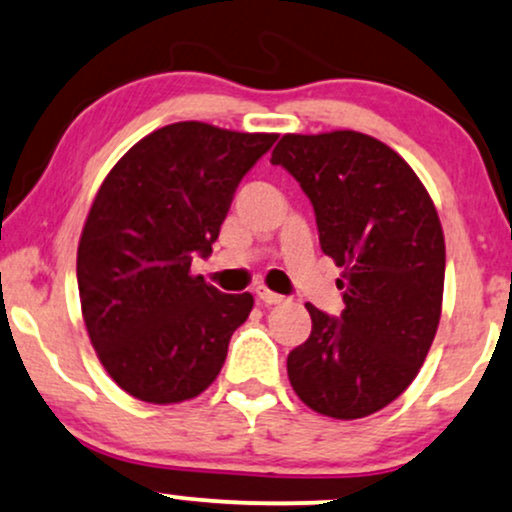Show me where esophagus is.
I'll return each instance as SVG.
<instances>
[{"label": "esophagus", "mask_w": 512, "mask_h": 512, "mask_svg": "<svg viewBox=\"0 0 512 512\" xmlns=\"http://www.w3.org/2000/svg\"><path fill=\"white\" fill-rule=\"evenodd\" d=\"M255 295H257V300H260V303H264V305H279V303H283V295L269 291L267 286H257L255 288Z\"/></svg>", "instance_id": "34e87169"}]
</instances>
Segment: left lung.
<instances>
[{
  "label": "left lung",
  "mask_w": 512,
  "mask_h": 512,
  "mask_svg": "<svg viewBox=\"0 0 512 512\" xmlns=\"http://www.w3.org/2000/svg\"><path fill=\"white\" fill-rule=\"evenodd\" d=\"M272 164L310 197L346 303L338 317L305 305L312 331L288 353V379L315 412L367 417L408 389L432 348L446 274L439 214L408 162L365 133H288Z\"/></svg>",
  "instance_id": "1"
}]
</instances>
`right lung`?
I'll return each instance as SVG.
<instances>
[{
    "label": "right lung",
    "instance_id": "1",
    "mask_svg": "<svg viewBox=\"0 0 512 512\" xmlns=\"http://www.w3.org/2000/svg\"><path fill=\"white\" fill-rule=\"evenodd\" d=\"M274 133H236L200 121L159 128L104 178L78 245V293L92 348L123 391L181 403L217 379L250 293H221L190 276L233 193Z\"/></svg>",
    "mask_w": 512,
    "mask_h": 512
}]
</instances>
